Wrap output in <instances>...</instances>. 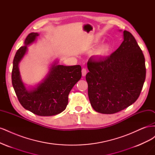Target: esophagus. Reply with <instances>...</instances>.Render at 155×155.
Listing matches in <instances>:
<instances>
[{"instance_id": "34e87169", "label": "esophagus", "mask_w": 155, "mask_h": 155, "mask_svg": "<svg viewBox=\"0 0 155 155\" xmlns=\"http://www.w3.org/2000/svg\"><path fill=\"white\" fill-rule=\"evenodd\" d=\"M81 72H82V76H85L86 74H87V69L83 68L82 69V70H81Z\"/></svg>"}]
</instances>
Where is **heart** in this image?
<instances>
[{
  "instance_id": "obj_1",
  "label": "heart",
  "mask_w": 155,
  "mask_h": 155,
  "mask_svg": "<svg viewBox=\"0 0 155 155\" xmlns=\"http://www.w3.org/2000/svg\"><path fill=\"white\" fill-rule=\"evenodd\" d=\"M109 48L110 46L109 44H104L96 49L94 54L96 56H103L105 55L109 51Z\"/></svg>"
}]
</instances>
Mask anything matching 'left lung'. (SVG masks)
Returning <instances> with one entry per match:
<instances>
[{
	"mask_svg": "<svg viewBox=\"0 0 155 155\" xmlns=\"http://www.w3.org/2000/svg\"><path fill=\"white\" fill-rule=\"evenodd\" d=\"M86 75L92 108L102 114H114L137 100L145 79V58L134 36L124 31L120 47L108 57L88 59Z\"/></svg>",
	"mask_w": 155,
	"mask_h": 155,
	"instance_id": "left-lung-1",
	"label": "left lung"
}]
</instances>
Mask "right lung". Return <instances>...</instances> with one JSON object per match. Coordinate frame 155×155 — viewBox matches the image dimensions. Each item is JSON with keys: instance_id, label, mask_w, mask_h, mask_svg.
I'll list each match as a JSON object with an SVG mask.
<instances>
[{"instance_id": "right-lung-1", "label": "right lung", "mask_w": 155, "mask_h": 155, "mask_svg": "<svg viewBox=\"0 0 155 155\" xmlns=\"http://www.w3.org/2000/svg\"><path fill=\"white\" fill-rule=\"evenodd\" d=\"M37 36V33H30L25 39V46L17 51L13 61L12 85L25 109L41 116H54L66 109L69 93L81 78V67L80 65L64 66L55 61L43 81L28 90L22 81L18 64L26 53L27 46L34 42Z\"/></svg>"}]
</instances>
